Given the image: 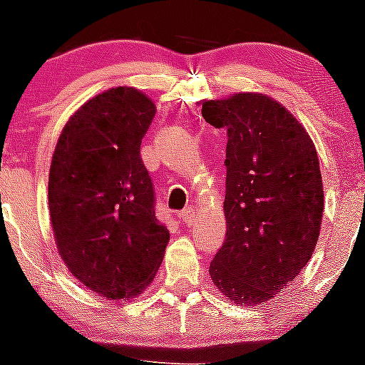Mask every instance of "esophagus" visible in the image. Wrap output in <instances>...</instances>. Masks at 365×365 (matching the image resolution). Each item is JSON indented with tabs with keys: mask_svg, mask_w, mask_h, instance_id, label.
<instances>
[{
	"mask_svg": "<svg viewBox=\"0 0 365 365\" xmlns=\"http://www.w3.org/2000/svg\"><path fill=\"white\" fill-rule=\"evenodd\" d=\"M180 217H182V221L185 222L187 226L194 225V222H196V210H194V207L185 208V210H183L182 214H180Z\"/></svg>",
	"mask_w": 365,
	"mask_h": 365,
	"instance_id": "1",
	"label": "esophagus"
}]
</instances>
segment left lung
I'll list each match as a JSON object with an SVG mask.
<instances>
[{"label": "left lung", "instance_id": "left-lung-1", "mask_svg": "<svg viewBox=\"0 0 365 365\" xmlns=\"http://www.w3.org/2000/svg\"><path fill=\"white\" fill-rule=\"evenodd\" d=\"M201 114L228 133L226 240L208 272L235 305H265L305 269L319 239L316 146L284 105L260 93L203 100Z\"/></svg>", "mask_w": 365, "mask_h": 365}]
</instances>
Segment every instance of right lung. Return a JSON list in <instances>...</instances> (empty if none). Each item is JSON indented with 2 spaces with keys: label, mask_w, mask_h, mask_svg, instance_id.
Instances as JSON below:
<instances>
[{
  "label": "right lung",
  "mask_w": 365,
  "mask_h": 365,
  "mask_svg": "<svg viewBox=\"0 0 365 365\" xmlns=\"http://www.w3.org/2000/svg\"><path fill=\"white\" fill-rule=\"evenodd\" d=\"M157 107L112 87L69 118L53 151L48 203L58 255L94 294L132 299L153 282L169 242L140 143Z\"/></svg>",
  "instance_id": "1"
}]
</instances>
